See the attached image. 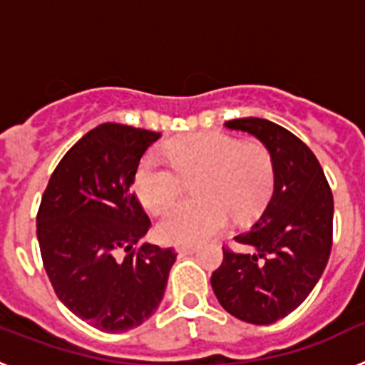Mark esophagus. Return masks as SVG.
I'll use <instances>...</instances> for the list:
<instances>
[{"label": "esophagus", "instance_id": "1", "mask_svg": "<svg viewBox=\"0 0 365 365\" xmlns=\"http://www.w3.org/2000/svg\"><path fill=\"white\" fill-rule=\"evenodd\" d=\"M175 250L177 254H193L197 252V247L195 245H177Z\"/></svg>", "mask_w": 365, "mask_h": 365}]
</instances>
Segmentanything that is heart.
<instances>
[{"mask_svg":"<svg viewBox=\"0 0 365 365\" xmlns=\"http://www.w3.org/2000/svg\"><path fill=\"white\" fill-rule=\"evenodd\" d=\"M166 164L146 155L133 173L138 201L159 214L179 195L182 180L195 182L197 201L170 206L159 221L160 240L193 245L225 230L235 221L250 222L265 210L274 188V163L261 144H241L227 135L208 133L175 138L166 146Z\"/></svg>","mask_w":365,"mask_h":365,"instance_id":"b5f03b06","label":"heart"}]
</instances>
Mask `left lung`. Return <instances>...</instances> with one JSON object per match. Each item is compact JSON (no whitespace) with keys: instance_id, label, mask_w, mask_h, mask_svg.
Listing matches in <instances>:
<instances>
[{"instance_id":"8db88e82","label":"left lung","mask_w":365,"mask_h":365,"mask_svg":"<svg viewBox=\"0 0 365 365\" xmlns=\"http://www.w3.org/2000/svg\"><path fill=\"white\" fill-rule=\"evenodd\" d=\"M269 150L274 163L272 197L257 222L235 241L252 248H222L212 289L227 312L254 325L291 314L311 294L333 245V193L320 163L296 135L267 118L225 122Z\"/></svg>"}]
</instances>
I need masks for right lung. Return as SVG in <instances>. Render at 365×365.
<instances>
[{"label": "right lung", "mask_w": 365, "mask_h": 365, "mask_svg": "<svg viewBox=\"0 0 365 365\" xmlns=\"http://www.w3.org/2000/svg\"><path fill=\"white\" fill-rule=\"evenodd\" d=\"M160 133L100 124L60 160L41 197L36 234L45 272L71 312L106 333L143 325L157 311L172 248L143 243L151 227L133 173Z\"/></svg>", "instance_id": "right-lung-1"}]
</instances>
